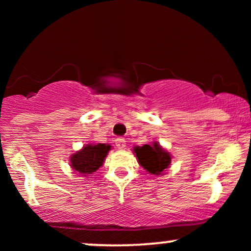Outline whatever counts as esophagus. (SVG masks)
I'll use <instances>...</instances> for the list:
<instances>
[{
    "instance_id": "obj_1",
    "label": "esophagus",
    "mask_w": 251,
    "mask_h": 251,
    "mask_svg": "<svg viewBox=\"0 0 251 251\" xmlns=\"http://www.w3.org/2000/svg\"><path fill=\"white\" fill-rule=\"evenodd\" d=\"M116 146L119 150H124L126 148V142L124 138H117L116 139Z\"/></svg>"
}]
</instances>
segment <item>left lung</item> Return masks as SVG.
<instances>
[{"instance_id": "8db88e82", "label": "left lung", "mask_w": 251, "mask_h": 251, "mask_svg": "<svg viewBox=\"0 0 251 251\" xmlns=\"http://www.w3.org/2000/svg\"><path fill=\"white\" fill-rule=\"evenodd\" d=\"M133 153L139 165L150 175H164V171L171 165L172 155L158 142H152L151 145L145 144L143 146H134Z\"/></svg>"}]
</instances>
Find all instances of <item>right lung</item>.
Listing matches in <instances>:
<instances>
[{
	"mask_svg": "<svg viewBox=\"0 0 251 251\" xmlns=\"http://www.w3.org/2000/svg\"><path fill=\"white\" fill-rule=\"evenodd\" d=\"M112 146L109 144H86L70 157V166L81 177L93 175L101 168Z\"/></svg>",
	"mask_w": 251,
	"mask_h": 251,
	"instance_id": "obj_1",
	"label": "right lung"
}]
</instances>
